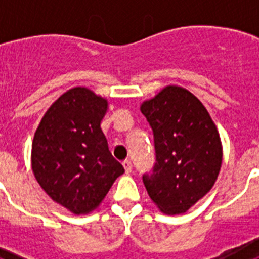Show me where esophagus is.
Masks as SVG:
<instances>
[{
  "label": "esophagus",
  "mask_w": 259,
  "mask_h": 259,
  "mask_svg": "<svg viewBox=\"0 0 259 259\" xmlns=\"http://www.w3.org/2000/svg\"><path fill=\"white\" fill-rule=\"evenodd\" d=\"M122 165L125 168L126 173H130L133 170V165H132V161H130V160H125V161L122 162Z\"/></svg>",
  "instance_id": "34e87169"
}]
</instances>
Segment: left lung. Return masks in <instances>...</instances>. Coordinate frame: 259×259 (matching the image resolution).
<instances>
[{
	"label": "left lung",
	"mask_w": 259,
	"mask_h": 259,
	"mask_svg": "<svg viewBox=\"0 0 259 259\" xmlns=\"http://www.w3.org/2000/svg\"><path fill=\"white\" fill-rule=\"evenodd\" d=\"M153 129L156 164L142 180L161 212L179 215L211 191L221 172L223 148L217 125L191 91L166 86L142 102Z\"/></svg>",
	"instance_id": "left-lung-1"
}]
</instances>
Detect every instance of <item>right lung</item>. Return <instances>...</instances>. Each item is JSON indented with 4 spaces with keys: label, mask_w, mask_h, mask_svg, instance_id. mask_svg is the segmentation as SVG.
<instances>
[{
    "label": "right lung",
    "mask_w": 259,
    "mask_h": 259,
    "mask_svg": "<svg viewBox=\"0 0 259 259\" xmlns=\"http://www.w3.org/2000/svg\"><path fill=\"white\" fill-rule=\"evenodd\" d=\"M106 98L74 87L46 111L32 142V172L46 193L75 215L99 207L123 166L110 153L101 122Z\"/></svg>",
    "instance_id": "right-lung-1"
}]
</instances>
